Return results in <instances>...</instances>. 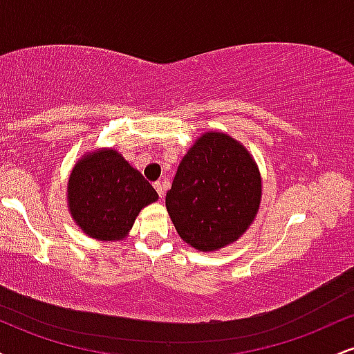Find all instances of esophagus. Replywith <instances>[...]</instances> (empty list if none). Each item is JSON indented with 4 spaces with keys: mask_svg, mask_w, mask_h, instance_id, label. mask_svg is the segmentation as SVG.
I'll return each mask as SVG.
<instances>
[{
    "mask_svg": "<svg viewBox=\"0 0 354 354\" xmlns=\"http://www.w3.org/2000/svg\"><path fill=\"white\" fill-rule=\"evenodd\" d=\"M166 188H168V183H166V181H163V180H161V181H156V183H154V189H156V191H158V194H160V198H161V200H163V198H165Z\"/></svg>",
    "mask_w": 354,
    "mask_h": 354,
    "instance_id": "1",
    "label": "esophagus"
}]
</instances>
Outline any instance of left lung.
<instances>
[{"label":"left lung","mask_w":354,"mask_h":354,"mask_svg":"<svg viewBox=\"0 0 354 354\" xmlns=\"http://www.w3.org/2000/svg\"><path fill=\"white\" fill-rule=\"evenodd\" d=\"M261 201V176L253 156L225 133L196 140L178 166L166 209L185 243L216 251L238 241Z\"/></svg>","instance_id":"8db88e82"}]
</instances>
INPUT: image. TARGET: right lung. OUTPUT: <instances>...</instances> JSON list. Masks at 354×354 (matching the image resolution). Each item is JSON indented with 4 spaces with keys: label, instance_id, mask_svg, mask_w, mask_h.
<instances>
[{
    "label": "right lung",
    "instance_id": "add662e5",
    "mask_svg": "<svg viewBox=\"0 0 354 354\" xmlns=\"http://www.w3.org/2000/svg\"><path fill=\"white\" fill-rule=\"evenodd\" d=\"M158 193L116 149L86 153L68 181V208L89 238L116 241L124 238L145 206Z\"/></svg>",
    "mask_w": 354,
    "mask_h": 354
}]
</instances>
